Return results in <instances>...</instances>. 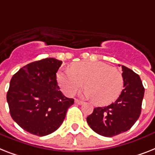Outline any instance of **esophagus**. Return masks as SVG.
I'll list each match as a JSON object with an SVG mask.
<instances>
[{
    "label": "esophagus",
    "mask_w": 155,
    "mask_h": 155,
    "mask_svg": "<svg viewBox=\"0 0 155 155\" xmlns=\"http://www.w3.org/2000/svg\"><path fill=\"white\" fill-rule=\"evenodd\" d=\"M75 103L76 104H78V105H82V104H84V102L80 101V100H79V99H75Z\"/></svg>",
    "instance_id": "1"
}]
</instances>
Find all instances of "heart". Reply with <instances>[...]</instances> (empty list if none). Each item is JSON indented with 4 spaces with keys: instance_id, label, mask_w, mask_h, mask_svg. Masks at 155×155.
<instances>
[{
    "instance_id": "obj_1",
    "label": "heart",
    "mask_w": 155,
    "mask_h": 155,
    "mask_svg": "<svg viewBox=\"0 0 155 155\" xmlns=\"http://www.w3.org/2000/svg\"><path fill=\"white\" fill-rule=\"evenodd\" d=\"M57 81L63 92L72 96L85 85L84 95L99 106L115 101L123 86L122 73L115 68L100 61H81L71 65V70L60 71Z\"/></svg>"
}]
</instances>
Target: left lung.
I'll return each mask as SVG.
<instances>
[{
  "label": "left lung",
  "mask_w": 155,
  "mask_h": 155,
  "mask_svg": "<svg viewBox=\"0 0 155 155\" xmlns=\"http://www.w3.org/2000/svg\"><path fill=\"white\" fill-rule=\"evenodd\" d=\"M123 89L109 106L95 107L87 122L97 134L113 137L130 130L139 119L145 89L138 74L122 65Z\"/></svg>",
  "instance_id": "left-lung-1"
}]
</instances>
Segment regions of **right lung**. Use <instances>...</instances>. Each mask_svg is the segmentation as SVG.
Wrapping results in <instances>:
<instances>
[{"label": "right lung", "mask_w": 155, "mask_h": 155, "mask_svg": "<svg viewBox=\"0 0 155 155\" xmlns=\"http://www.w3.org/2000/svg\"><path fill=\"white\" fill-rule=\"evenodd\" d=\"M62 61L46 58L30 63L11 79L7 92L12 119L26 131L45 136L56 131L74 104L63 95L56 81Z\"/></svg>", "instance_id": "1"}]
</instances>
